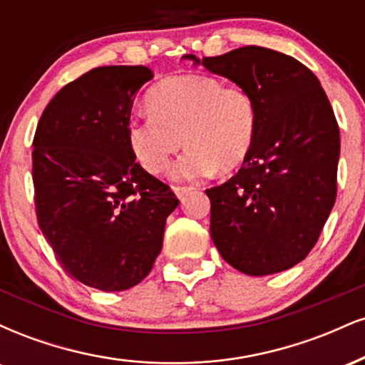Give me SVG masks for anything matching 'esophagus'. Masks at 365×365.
<instances>
[{"instance_id": "esophagus-1", "label": "esophagus", "mask_w": 365, "mask_h": 365, "mask_svg": "<svg viewBox=\"0 0 365 365\" xmlns=\"http://www.w3.org/2000/svg\"><path fill=\"white\" fill-rule=\"evenodd\" d=\"M192 190H194V187H190V185H175L173 187V192L177 194L178 199H183V197H185L188 192H192Z\"/></svg>"}]
</instances>
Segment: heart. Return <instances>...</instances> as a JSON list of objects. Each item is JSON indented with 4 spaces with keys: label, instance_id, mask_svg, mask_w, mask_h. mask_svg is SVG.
Segmentation results:
<instances>
[{
    "label": "heart",
    "instance_id": "obj_1",
    "mask_svg": "<svg viewBox=\"0 0 365 365\" xmlns=\"http://www.w3.org/2000/svg\"><path fill=\"white\" fill-rule=\"evenodd\" d=\"M145 104L148 115L128 120L127 140L149 173H165L183 142L188 149L175 166L180 180L235 170L254 148L257 106L242 87L211 75H171L150 87Z\"/></svg>",
    "mask_w": 365,
    "mask_h": 365
}]
</instances>
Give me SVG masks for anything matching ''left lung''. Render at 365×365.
Segmentation results:
<instances>
[{
	"label": "left lung",
	"instance_id": "1",
	"mask_svg": "<svg viewBox=\"0 0 365 365\" xmlns=\"http://www.w3.org/2000/svg\"><path fill=\"white\" fill-rule=\"evenodd\" d=\"M187 58L249 92L259 116L242 168L206 190L212 242L245 274L290 269L316 245L336 199L340 128L328 96L307 66L261 46Z\"/></svg>",
	"mask_w": 365,
	"mask_h": 365
}]
</instances>
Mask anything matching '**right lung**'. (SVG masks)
I'll return each instance as SVG.
<instances>
[{
  "label": "right lung",
  "mask_w": 365,
  "mask_h": 365,
  "mask_svg": "<svg viewBox=\"0 0 365 365\" xmlns=\"http://www.w3.org/2000/svg\"><path fill=\"white\" fill-rule=\"evenodd\" d=\"M149 66H98L66 83L37 123L36 215L63 269L104 292L135 287L161 252L170 185L135 163L127 140Z\"/></svg>",
  "instance_id": "1"
}]
</instances>
